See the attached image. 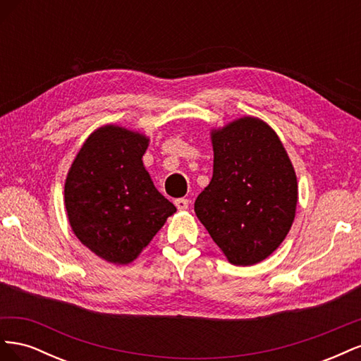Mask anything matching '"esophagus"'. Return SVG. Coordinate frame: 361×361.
I'll return each mask as SVG.
<instances>
[{"mask_svg": "<svg viewBox=\"0 0 361 361\" xmlns=\"http://www.w3.org/2000/svg\"><path fill=\"white\" fill-rule=\"evenodd\" d=\"M174 204H176L179 211H185V209H188L190 202H188V199H176L174 200Z\"/></svg>", "mask_w": 361, "mask_h": 361, "instance_id": "obj_1", "label": "esophagus"}]
</instances>
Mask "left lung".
<instances>
[{
  "instance_id": "obj_1",
  "label": "left lung",
  "mask_w": 361,
  "mask_h": 361,
  "mask_svg": "<svg viewBox=\"0 0 361 361\" xmlns=\"http://www.w3.org/2000/svg\"><path fill=\"white\" fill-rule=\"evenodd\" d=\"M209 134L212 179L194 212L232 265H256L290 231L297 174L277 133L259 117L243 116Z\"/></svg>"
}]
</instances>
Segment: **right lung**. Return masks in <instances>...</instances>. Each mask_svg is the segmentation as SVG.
Listing matches in <instances>:
<instances>
[{"label":"right lung","instance_id":"right-lung-1","mask_svg":"<svg viewBox=\"0 0 361 361\" xmlns=\"http://www.w3.org/2000/svg\"><path fill=\"white\" fill-rule=\"evenodd\" d=\"M150 138L108 123L87 137L64 180L72 232L97 257L134 262L176 212L143 164Z\"/></svg>","mask_w":361,"mask_h":361}]
</instances>
